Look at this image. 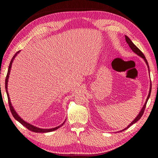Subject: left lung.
Segmentation results:
<instances>
[{"label":"left lung","instance_id":"8db88e82","mask_svg":"<svg viewBox=\"0 0 158 158\" xmlns=\"http://www.w3.org/2000/svg\"><path fill=\"white\" fill-rule=\"evenodd\" d=\"M125 38H126V41H127V43L128 44V45H129V47H131V49L132 50V51L133 52H135L136 54H137L138 55H139L140 57H141L142 58H143L144 59V60L145 61V63L147 64V65H148V68H149V65H148V61H147V59H146V58H145V55H143V52H141V51L139 49V48H138V47H136L135 45L134 44V43H132V42L131 41V40L130 39V38L127 36H125ZM151 91H152V85H151V88H150V90H149V95H148V98H147V100H146V102H145V103L144 104V106H143V108H142V110H141V111H140V113L139 114V115H137V116H136V118L134 120H133L131 124H130L128 127L126 128L125 129H124L123 131H125L126 129H127V128H128L130 127H131V126H132L133 124H135V123H136V122H137L138 120H139L140 119H141V118L142 117V115H143V113H144V111H145V107H146V105H147V102H148V99H149V97H150V94H151Z\"/></svg>","mask_w":158,"mask_h":158}]
</instances>
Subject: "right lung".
Listing matches in <instances>:
<instances>
[{"label":"right lung","instance_id":"obj_1","mask_svg":"<svg viewBox=\"0 0 158 158\" xmlns=\"http://www.w3.org/2000/svg\"><path fill=\"white\" fill-rule=\"evenodd\" d=\"M19 52L17 51L16 53L14 55V56L13 57L11 61H10V64H9V69H8V72H7V74H6V79H5V89H6V94H7V97H8V101H9V107H10V112H11V114L13 115V116L14 117V118L16 120L18 121L19 122H20L21 124H22L23 126H24L26 128H27V129L29 130V131H31L32 132H52L53 131H55V130L58 129L59 128H60L61 126L64 125V122L63 124H61L60 126H59V127H55V128H51V129H43V128H39L38 127H34V126H32L31 124H30L29 123H27V122H26L25 121H23L22 118H21L18 115H17V114L15 112V111L14 110V109L12 106L11 103H10V99H9V93H8V90H7V82H8V79H9V73H10V68H11V65H12V63H13V61L14 58L15 57V56L17 55V54L18 53V52Z\"/></svg>","mask_w":158,"mask_h":158}]
</instances>
